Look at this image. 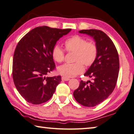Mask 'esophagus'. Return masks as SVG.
<instances>
[{
  "label": "esophagus",
  "instance_id": "obj_1",
  "mask_svg": "<svg viewBox=\"0 0 134 134\" xmlns=\"http://www.w3.org/2000/svg\"><path fill=\"white\" fill-rule=\"evenodd\" d=\"M62 80L63 81H68V80H69L70 79H69V78L62 77Z\"/></svg>",
  "mask_w": 134,
  "mask_h": 134
}]
</instances>
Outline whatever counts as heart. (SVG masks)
<instances>
[{"instance_id":"b5f03b06","label":"heart","mask_w":134,"mask_h":134,"mask_svg":"<svg viewBox=\"0 0 134 134\" xmlns=\"http://www.w3.org/2000/svg\"><path fill=\"white\" fill-rule=\"evenodd\" d=\"M66 50L74 53L73 62L71 64H64L57 68V72L66 78L77 76L83 72V65L90 66L95 62L98 55V48L93 42H87L83 37L76 35L67 40L65 42ZM52 56L57 62H62L65 58V51L56 45L53 47Z\"/></svg>"}]
</instances>
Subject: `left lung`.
Segmentation results:
<instances>
[{"label":"left lung","instance_id":"1","mask_svg":"<svg viewBox=\"0 0 134 134\" xmlns=\"http://www.w3.org/2000/svg\"><path fill=\"white\" fill-rule=\"evenodd\" d=\"M79 32L93 38L98 48L95 62L84 74L92 81H81L73 93L77 102L90 107L104 101L114 90L119 75V55L111 40L101 30H82Z\"/></svg>","mask_w":134,"mask_h":134}]
</instances>
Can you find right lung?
Returning <instances> with one entry per match:
<instances>
[{"label": "right lung", "mask_w": 134, "mask_h": 134, "mask_svg": "<svg viewBox=\"0 0 134 134\" xmlns=\"http://www.w3.org/2000/svg\"><path fill=\"white\" fill-rule=\"evenodd\" d=\"M71 30L38 27L18 43L13 57L12 77L18 92L27 102L41 104L52 97L62 81L60 76L47 77L55 68L52 50L57 41Z\"/></svg>", "instance_id": "right-lung-1"}]
</instances>
